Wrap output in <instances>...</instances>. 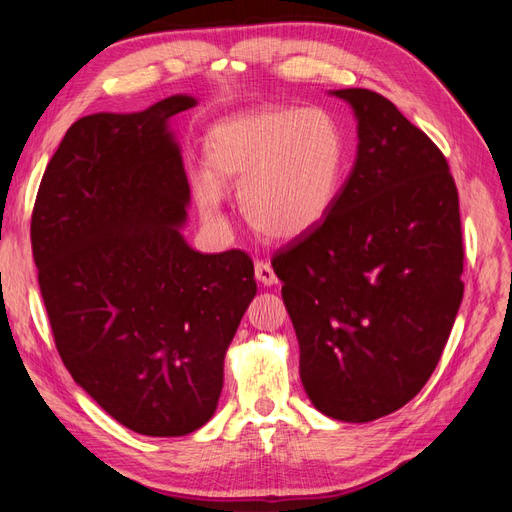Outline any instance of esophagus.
Returning a JSON list of instances; mask_svg holds the SVG:
<instances>
[{
    "label": "esophagus",
    "mask_w": 512,
    "mask_h": 512,
    "mask_svg": "<svg viewBox=\"0 0 512 512\" xmlns=\"http://www.w3.org/2000/svg\"><path fill=\"white\" fill-rule=\"evenodd\" d=\"M254 273H256V280L260 284H265V286H275L277 284V275L271 267V262H267V260H258L254 265Z\"/></svg>",
    "instance_id": "34e87169"
}]
</instances>
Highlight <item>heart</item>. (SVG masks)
<instances>
[{"mask_svg": "<svg viewBox=\"0 0 512 512\" xmlns=\"http://www.w3.org/2000/svg\"><path fill=\"white\" fill-rule=\"evenodd\" d=\"M346 136L324 108H258L226 117L205 136L207 175L198 205L218 215L222 190H239L245 220L271 239H299L337 205L346 175Z\"/></svg>", "mask_w": 512, "mask_h": 512, "instance_id": "1", "label": "heart"}]
</instances>
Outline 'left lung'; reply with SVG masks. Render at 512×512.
<instances>
[{"instance_id": "obj_1", "label": "left lung", "mask_w": 512, "mask_h": 512, "mask_svg": "<svg viewBox=\"0 0 512 512\" xmlns=\"http://www.w3.org/2000/svg\"><path fill=\"white\" fill-rule=\"evenodd\" d=\"M356 160L331 215L273 258L312 404L346 423L406 406L463 299L459 196L431 138L369 89H337Z\"/></svg>"}]
</instances>
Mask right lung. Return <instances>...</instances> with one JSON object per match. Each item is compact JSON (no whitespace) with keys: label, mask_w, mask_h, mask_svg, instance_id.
I'll return each mask as SVG.
<instances>
[{"label":"right lung","mask_w":512,"mask_h":512,"mask_svg":"<svg viewBox=\"0 0 512 512\" xmlns=\"http://www.w3.org/2000/svg\"><path fill=\"white\" fill-rule=\"evenodd\" d=\"M192 106L179 94L72 123L32 215L61 361L117 423L156 438L213 416L226 350L256 297L250 256L200 254L179 230L190 185L168 119Z\"/></svg>","instance_id":"1"}]
</instances>
